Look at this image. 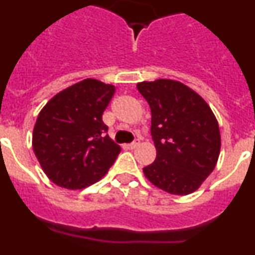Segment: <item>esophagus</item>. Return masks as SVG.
I'll return each instance as SVG.
<instances>
[{
  "label": "esophagus",
  "instance_id": "34e87169",
  "mask_svg": "<svg viewBox=\"0 0 255 255\" xmlns=\"http://www.w3.org/2000/svg\"><path fill=\"white\" fill-rule=\"evenodd\" d=\"M139 144H140L139 139H134V142H132V143H129V144H128V148H130V149H134V148H137V146L139 145Z\"/></svg>",
  "mask_w": 255,
  "mask_h": 255
}]
</instances>
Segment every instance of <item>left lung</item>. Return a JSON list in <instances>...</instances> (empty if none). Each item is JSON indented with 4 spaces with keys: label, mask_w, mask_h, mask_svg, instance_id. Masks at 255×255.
I'll return each mask as SVG.
<instances>
[{
    "label": "left lung",
    "mask_w": 255,
    "mask_h": 255,
    "mask_svg": "<svg viewBox=\"0 0 255 255\" xmlns=\"http://www.w3.org/2000/svg\"><path fill=\"white\" fill-rule=\"evenodd\" d=\"M151 111L150 133L156 149L146 179L173 195L196 191L217 164L218 122L199 94L179 81L159 79L137 84Z\"/></svg>",
    "instance_id": "8db88e82"
}]
</instances>
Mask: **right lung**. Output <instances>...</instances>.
Returning <instances> with one entry per match:
<instances>
[{
    "label": "right lung",
    "instance_id": "add662e5",
    "mask_svg": "<svg viewBox=\"0 0 255 255\" xmlns=\"http://www.w3.org/2000/svg\"><path fill=\"white\" fill-rule=\"evenodd\" d=\"M115 86L86 79L56 94L39 112L33 150L54 184L85 189L106 175L121 151L107 134L102 113Z\"/></svg>",
    "mask_w": 255,
    "mask_h": 255
}]
</instances>
